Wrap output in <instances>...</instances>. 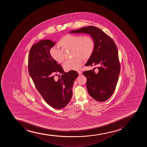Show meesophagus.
Segmentation results:
<instances>
[{
	"label": "esophagus",
	"mask_w": 147,
	"mask_h": 147,
	"mask_svg": "<svg viewBox=\"0 0 147 147\" xmlns=\"http://www.w3.org/2000/svg\"><path fill=\"white\" fill-rule=\"evenodd\" d=\"M78 73V74H79V75H80L82 74V72L81 71H80V70H78V71H77Z\"/></svg>",
	"instance_id": "obj_1"
}]
</instances>
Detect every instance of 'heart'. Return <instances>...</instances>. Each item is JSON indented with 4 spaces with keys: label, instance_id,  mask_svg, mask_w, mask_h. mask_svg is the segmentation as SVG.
I'll list each match as a JSON object with an SVG mask.
<instances>
[{
    "label": "heart",
    "instance_id": "obj_1",
    "mask_svg": "<svg viewBox=\"0 0 147 147\" xmlns=\"http://www.w3.org/2000/svg\"><path fill=\"white\" fill-rule=\"evenodd\" d=\"M58 45L62 49L52 47L50 50V55L53 59L59 63H62L65 60L63 51L71 49V53L73 57L67 60L64 64L66 70H74L80 68L82 59H89L94 53L95 43L92 36L89 35H67L61 38Z\"/></svg>",
    "mask_w": 147,
    "mask_h": 147
}]
</instances>
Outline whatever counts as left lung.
Instances as JSON below:
<instances>
[{
    "instance_id": "obj_1",
    "label": "left lung",
    "mask_w": 147,
    "mask_h": 147,
    "mask_svg": "<svg viewBox=\"0 0 147 147\" xmlns=\"http://www.w3.org/2000/svg\"><path fill=\"white\" fill-rule=\"evenodd\" d=\"M69 33L88 34L94 39V53L85 65H98L97 71L95 73L90 70L83 74L86 78L90 95L98 101H105L113 94L120 74V62L115 43L103 31L94 26L82 27Z\"/></svg>"
}]
</instances>
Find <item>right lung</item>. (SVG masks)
<instances>
[{"label":"right lung","mask_w":147,"mask_h":147,"mask_svg":"<svg viewBox=\"0 0 147 147\" xmlns=\"http://www.w3.org/2000/svg\"><path fill=\"white\" fill-rule=\"evenodd\" d=\"M55 43L50 39H43L32 46L28 57V71L46 102L55 109H60L71 100L73 83L78 74L74 70L64 72L51 57L50 49ZM57 72L62 74L57 80L54 79Z\"/></svg>","instance_id":"1"}]
</instances>
